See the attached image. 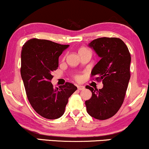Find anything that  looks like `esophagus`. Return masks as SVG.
Returning <instances> with one entry per match:
<instances>
[{"instance_id": "obj_1", "label": "esophagus", "mask_w": 149, "mask_h": 149, "mask_svg": "<svg viewBox=\"0 0 149 149\" xmlns=\"http://www.w3.org/2000/svg\"><path fill=\"white\" fill-rule=\"evenodd\" d=\"M77 88H78V90H84L85 87L83 86V85H78V86H77Z\"/></svg>"}]
</instances>
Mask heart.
I'll return each mask as SVG.
<instances>
[{
  "mask_svg": "<svg viewBox=\"0 0 149 149\" xmlns=\"http://www.w3.org/2000/svg\"><path fill=\"white\" fill-rule=\"evenodd\" d=\"M83 49H85V48H81V49H80V50H79V51H80V50H83Z\"/></svg>",
  "mask_w": 149,
  "mask_h": 149,
  "instance_id": "heart-1",
  "label": "heart"
}]
</instances>
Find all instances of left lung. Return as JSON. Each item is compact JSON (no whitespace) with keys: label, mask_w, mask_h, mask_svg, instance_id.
Returning <instances> with one entry per match:
<instances>
[{"label":"left lung","mask_w":149,"mask_h":149,"mask_svg":"<svg viewBox=\"0 0 149 149\" xmlns=\"http://www.w3.org/2000/svg\"><path fill=\"white\" fill-rule=\"evenodd\" d=\"M88 46L100 57L92 70V76L102 80L104 86L100 90L85 87L92 94L91 98L85 101L87 112L98 120L110 118L123 103L130 78V54L127 45L118 38H100Z\"/></svg>","instance_id":"left-lung-1"}]
</instances>
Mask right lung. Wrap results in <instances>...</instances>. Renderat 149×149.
Masks as SVG:
<instances>
[{
	"label": "right lung",
	"mask_w": 149,
	"mask_h": 149,
	"mask_svg": "<svg viewBox=\"0 0 149 149\" xmlns=\"http://www.w3.org/2000/svg\"><path fill=\"white\" fill-rule=\"evenodd\" d=\"M69 46L32 38L22 47L21 76L27 98L34 110L47 119L62 116L69 98L77 90L70 83L54 89L50 82L52 72L57 69L59 57Z\"/></svg>",
	"instance_id": "1"
}]
</instances>
